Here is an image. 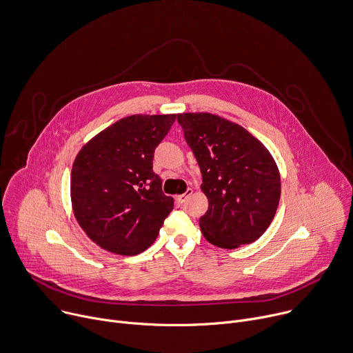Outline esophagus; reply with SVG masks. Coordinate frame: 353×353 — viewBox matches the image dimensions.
I'll return each mask as SVG.
<instances>
[{
  "mask_svg": "<svg viewBox=\"0 0 353 353\" xmlns=\"http://www.w3.org/2000/svg\"><path fill=\"white\" fill-rule=\"evenodd\" d=\"M192 193H193V189H190V188H189L183 194H178V196H175V200H176L178 203H183V201H186V200H188V197H189Z\"/></svg>",
  "mask_w": 353,
  "mask_h": 353,
  "instance_id": "34e87169",
  "label": "esophagus"
}]
</instances>
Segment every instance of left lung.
I'll return each instance as SVG.
<instances>
[{"mask_svg": "<svg viewBox=\"0 0 353 353\" xmlns=\"http://www.w3.org/2000/svg\"><path fill=\"white\" fill-rule=\"evenodd\" d=\"M207 196L199 224L214 246L236 249L259 239L279 203L281 176L268 149L243 126L210 112L178 114Z\"/></svg>", "mask_w": 353, "mask_h": 353, "instance_id": "obj_1", "label": "left lung"}]
</instances>
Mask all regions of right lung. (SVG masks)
Returning <instances> with one entry per match:
<instances>
[{
  "label": "right lung",
  "mask_w": 353,
  "mask_h": 353,
  "mask_svg": "<svg viewBox=\"0 0 353 353\" xmlns=\"http://www.w3.org/2000/svg\"><path fill=\"white\" fill-rule=\"evenodd\" d=\"M176 114L122 118L81 149L70 172V201L85 234L115 254L134 256L156 241L174 208L153 172L159 143Z\"/></svg>",
  "instance_id": "add662e5"
}]
</instances>
